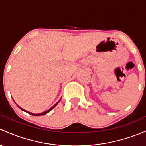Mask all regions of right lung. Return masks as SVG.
<instances>
[{"instance_id":"obj_1","label":"right lung","mask_w":146,"mask_h":146,"mask_svg":"<svg viewBox=\"0 0 146 146\" xmlns=\"http://www.w3.org/2000/svg\"><path fill=\"white\" fill-rule=\"evenodd\" d=\"M59 102H57V103H56V104H55V105H54L52 107V108H50V109H49L48 110H47V111H45V112H44V113H40V114H33V113H30V112H28V111H27V110H24V109H23V108H20V107H19V108H21V110H24V111H25V112H27V113H29V114H30V115H33V116H40V115H45V114H47V113H49V112H50V111H51V110H52L53 109V108H54V107L55 106H56V105H57V104H58V103H59Z\"/></svg>"}]
</instances>
